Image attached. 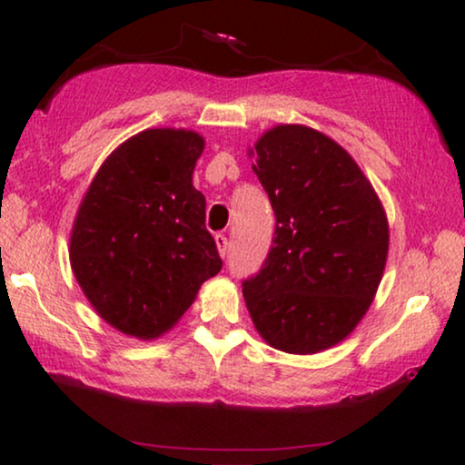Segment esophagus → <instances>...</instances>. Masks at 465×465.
<instances>
[{
    "label": "esophagus",
    "instance_id": "34e87169",
    "mask_svg": "<svg viewBox=\"0 0 465 465\" xmlns=\"http://www.w3.org/2000/svg\"><path fill=\"white\" fill-rule=\"evenodd\" d=\"M215 245H218L220 256L226 258V253H228V239H226V234H215Z\"/></svg>",
    "mask_w": 465,
    "mask_h": 465
}]
</instances>
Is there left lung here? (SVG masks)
<instances>
[{"label":"left lung","instance_id":"1","mask_svg":"<svg viewBox=\"0 0 465 465\" xmlns=\"http://www.w3.org/2000/svg\"><path fill=\"white\" fill-rule=\"evenodd\" d=\"M277 226L243 298L258 334L279 351L339 345L371 309L383 277L390 224L353 156L304 124H277L247 150Z\"/></svg>","mask_w":465,"mask_h":465}]
</instances>
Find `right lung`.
<instances>
[{
    "instance_id": "obj_1",
    "label": "right lung",
    "mask_w": 465,
    "mask_h": 465,
    "mask_svg": "<svg viewBox=\"0 0 465 465\" xmlns=\"http://www.w3.org/2000/svg\"><path fill=\"white\" fill-rule=\"evenodd\" d=\"M205 139L145 129L118 145L93 177L69 234V262L101 320L126 336L169 332L222 260L193 186Z\"/></svg>"
}]
</instances>
